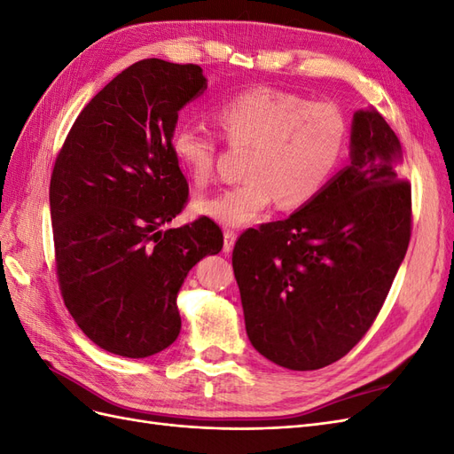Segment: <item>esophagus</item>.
Segmentation results:
<instances>
[{
    "label": "esophagus",
    "mask_w": 454,
    "mask_h": 454,
    "mask_svg": "<svg viewBox=\"0 0 454 454\" xmlns=\"http://www.w3.org/2000/svg\"><path fill=\"white\" fill-rule=\"evenodd\" d=\"M237 231H232V229H227L225 232H223V252L225 254H229L231 250H232V246H235V242H237Z\"/></svg>",
    "instance_id": "obj_1"
}]
</instances>
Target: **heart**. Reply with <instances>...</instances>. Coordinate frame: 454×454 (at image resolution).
<instances>
[{
    "label": "heart",
    "instance_id": "obj_1",
    "mask_svg": "<svg viewBox=\"0 0 454 454\" xmlns=\"http://www.w3.org/2000/svg\"><path fill=\"white\" fill-rule=\"evenodd\" d=\"M214 119L231 145L250 147L246 180L195 202L199 214L225 227L255 222L277 199L282 208L312 200L339 167L348 138L347 119L337 106L270 87L235 94L215 107ZM170 149L191 182L206 185L212 180L217 151L212 134L180 125Z\"/></svg>",
    "mask_w": 454,
    "mask_h": 454
}]
</instances>
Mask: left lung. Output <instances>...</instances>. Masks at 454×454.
I'll use <instances>...</instances> for the list:
<instances>
[{
    "label": "left lung",
    "instance_id": "left-lung-1",
    "mask_svg": "<svg viewBox=\"0 0 454 454\" xmlns=\"http://www.w3.org/2000/svg\"><path fill=\"white\" fill-rule=\"evenodd\" d=\"M402 144L379 112L360 109L350 162L282 222L242 232L232 250L246 333L267 360L312 371L367 333L411 239Z\"/></svg>",
    "mask_w": 454,
    "mask_h": 454
}]
</instances>
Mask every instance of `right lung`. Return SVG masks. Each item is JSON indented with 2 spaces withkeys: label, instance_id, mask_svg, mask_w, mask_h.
<instances>
[{
  "label": "right lung",
  "instance_id": "1",
  "mask_svg": "<svg viewBox=\"0 0 454 454\" xmlns=\"http://www.w3.org/2000/svg\"><path fill=\"white\" fill-rule=\"evenodd\" d=\"M204 89L197 64L136 62L83 107L54 162L49 202L64 303L94 345L125 358L172 345L187 272L223 248L210 217L160 229L189 197L170 149L177 112Z\"/></svg>",
  "mask_w": 454,
  "mask_h": 454
}]
</instances>
